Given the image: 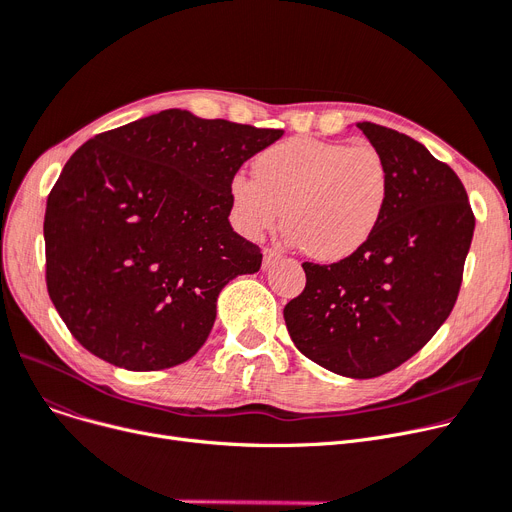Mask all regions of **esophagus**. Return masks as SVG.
Returning <instances> with one entry per match:
<instances>
[{"label": "esophagus", "mask_w": 512, "mask_h": 512, "mask_svg": "<svg viewBox=\"0 0 512 512\" xmlns=\"http://www.w3.org/2000/svg\"><path fill=\"white\" fill-rule=\"evenodd\" d=\"M281 260V254L277 250H264V258H262V266L264 268H270L273 264H277Z\"/></svg>", "instance_id": "1"}]
</instances>
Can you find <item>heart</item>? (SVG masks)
<instances>
[{"mask_svg": "<svg viewBox=\"0 0 512 512\" xmlns=\"http://www.w3.org/2000/svg\"><path fill=\"white\" fill-rule=\"evenodd\" d=\"M254 182L233 175L229 202L235 227L258 237L279 223L291 244L320 262H339L362 250L378 229L390 175L374 146L291 138L252 163Z\"/></svg>", "mask_w": 512, "mask_h": 512, "instance_id": "b5f03b06", "label": "heart"}]
</instances>
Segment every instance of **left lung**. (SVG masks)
<instances>
[{
    "mask_svg": "<svg viewBox=\"0 0 512 512\" xmlns=\"http://www.w3.org/2000/svg\"><path fill=\"white\" fill-rule=\"evenodd\" d=\"M382 155L390 190L368 244L304 262L306 287L283 316L295 347L347 378H376L422 349L453 312L475 217L459 175L397 130L355 124Z\"/></svg>",
    "mask_w": 512,
    "mask_h": 512,
    "instance_id": "8db88e82",
    "label": "left lung"
}]
</instances>
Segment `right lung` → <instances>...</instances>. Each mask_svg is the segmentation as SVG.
<instances>
[{
    "mask_svg": "<svg viewBox=\"0 0 512 512\" xmlns=\"http://www.w3.org/2000/svg\"><path fill=\"white\" fill-rule=\"evenodd\" d=\"M281 136L167 109L76 150L43 235L49 297L84 349L132 372L196 355L221 289L262 264L229 223V182Z\"/></svg>",
    "mask_w": 512,
    "mask_h": 512,
    "instance_id": "add662e5",
    "label": "right lung"
}]
</instances>
